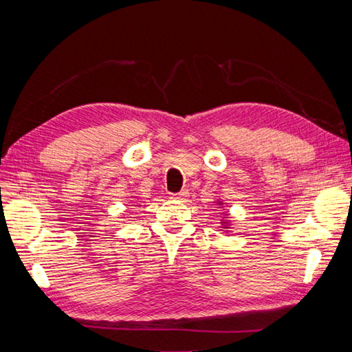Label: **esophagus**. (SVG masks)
Returning <instances> with one entry per match:
<instances>
[{"instance_id": "1", "label": "esophagus", "mask_w": 352, "mask_h": 352, "mask_svg": "<svg viewBox=\"0 0 352 352\" xmlns=\"http://www.w3.org/2000/svg\"><path fill=\"white\" fill-rule=\"evenodd\" d=\"M188 197H189V192H188V190H182V192H177V193H170V199H180V201H184Z\"/></svg>"}]
</instances>
